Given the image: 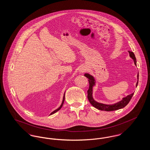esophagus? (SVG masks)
<instances>
[{"label": "esophagus", "mask_w": 150, "mask_h": 150, "mask_svg": "<svg viewBox=\"0 0 150 150\" xmlns=\"http://www.w3.org/2000/svg\"><path fill=\"white\" fill-rule=\"evenodd\" d=\"M86 71V68L85 67H83L80 68V72H85Z\"/></svg>", "instance_id": "esophagus-1"}]
</instances>
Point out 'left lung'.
<instances>
[{
    "mask_svg": "<svg viewBox=\"0 0 150 150\" xmlns=\"http://www.w3.org/2000/svg\"><path fill=\"white\" fill-rule=\"evenodd\" d=\"M129 53L130 57L133 59L134 64L137 65V61H136V57H135V55H134V53L133 52H130V51H129ZM84 76L89 79L88 81H89V89L87 91V92H88V96H87L88 99L89 100V102L91 103V104L93 106L96 107V108H97L98 110H100L105 111H115V110H119V109H120V108H122L128 104L129 101L130 100L132 97H133V96L134 94V93L130 94L128 96H127L126 97L123 98L122 100H120V102H119L113 104V105H105V104L98 103V102H96V100H94L93 99V97H92L93 86L95 85V80H94V79L92 75H89V74H85ZM138 78H139V74L138 73V75H137L138 81L137 82L136 86H138Z\"/></svg>",
    "mask_w": 150,
    "mask_h": 150,
    "instance_id": "8db88e82",
    "label": "left lung"
}]
</instances>
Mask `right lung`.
I'll use <instances>...</instances> for the list:
<instances>
[{
  "label": "right lung",
  "instance_id": "add662e5",
  "mask_svg": "<svg viewBox=\"0 0 150 150\" xmlns=\"http://www.w3.org/2000/svg\"><path fill=\"white\" fill-rule=\"evenodd\" d=\"M64 98H63V100H62V104H61V105L60 106V107H59L58 108H57V110H54V111H53L52 113H50V115L53 114H54V113H56V112H57L58 111H59L61 108V107H62V106H63V104H64Z\"/></svg>",
  "mask_w": 150,
  "mask_h": 150
}]
</instances>
